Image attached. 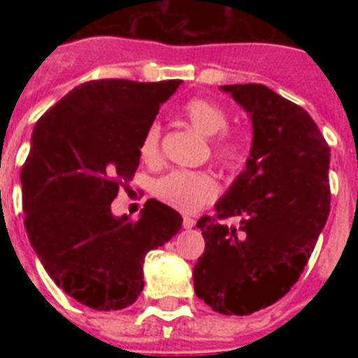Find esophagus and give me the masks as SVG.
<instances>
[{
  "mask_svg": "<svg viewBox=\"0 0 358 358\" xmlns=\"http://www.w3.org/2000/svg\"><path fill=\"white\" fill-rule=\"evenodd\" d=\"M193 227H195V219L193 217H189V215H185L184 217V229H193Z\"/></svg>",
  "mask_w": 358,
  "mask_h": 358,
  "instance_id": "34e87169",
  "label": "esophagus"
}]
</instances>
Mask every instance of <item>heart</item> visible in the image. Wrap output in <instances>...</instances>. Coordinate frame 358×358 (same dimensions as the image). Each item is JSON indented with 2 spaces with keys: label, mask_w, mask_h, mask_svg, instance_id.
Instances as JSON below:
<instances>
[{
  "label": "heart",
  "mask_w": 358,
  "mask_h": 358,
  "mask_svg": "<svg viewBox=\"0 0 358 358\" xmlns=\"http://www.w3.org/2000/svg\"><path fill=\"white\" fill-rule=\"evenodd\" d=\"M182 117L206 137L213 139V156L224 169L238 171L247 162V146L238 135L229 134V113L219 103L208 98H191L182 106ZM162 128L152 122L143 131L139 141L141 159L146 163H156L159 159L162 148ZM156 195L159 201L182 212H195L208 204L217 195V184L210 173L204 171H171L156 182Z\"/></svg>",
  "instance_id": "1"
}]
</instances>
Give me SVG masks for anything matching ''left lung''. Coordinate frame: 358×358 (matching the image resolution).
<instances>
[{
    "instance_id": "obj_1",
    "label": "left lung",
    "mask_w": 358,
    "mask_h": 358,
    "mask_svg": "<svg viewBox=\"0 0 358 358\" xmlns=\"http://www.w3.org/2000/svg\"><path fill=\"white\" fill-rule=\"evenodd\" d=\"M221 89L249 111L255 139L215 215L196 221L206 247L193 284L219 314L247 316L288 294L308 264L331 210V152L310 115L266 85ZM230 217L242 219L238 229Z\"/></svg>"
}]
</instances>
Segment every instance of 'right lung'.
<instances>
[{
  "label": "right lung",
  "mask_w": 358,
  "mask_h": 358,
  "mask_svg": "<svg viewBox=\"0 0 358 358\" xmlns=\"http://www.w3.org/2000/svg\"><path fill=\"white\" fill-rule=\"evenodd\" d=\"M180 83L85 81L33 129L20 173L25 232L53 282L81 305L120 310L135 303L146 252L182 227V215L154 199L139 219L111 213L139 167L143 131Z\"/></svg>",
  "instance_id": "add662e5"
}]
</instances>
